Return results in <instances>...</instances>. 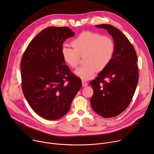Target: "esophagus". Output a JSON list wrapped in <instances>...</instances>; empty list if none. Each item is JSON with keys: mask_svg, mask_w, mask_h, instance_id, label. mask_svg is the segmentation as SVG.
I'll return each mask as SVG.
<instances>
[{"mask_svg": "<svg viewBox=\"0 0 154 154\" xmlns=\"http://www.w3.org/2000/svg\"><path fill=\"white\" fill-rule=\"evenodd\" d=\"M82 86H83V87H87V86L88 85V83H87V82H85V80H82Z\"/></svg>", "mask_w": 154, "mask_h": 154, "instance_id": "1", "label": "esophagus"}]
</instances>
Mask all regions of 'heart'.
I'll return each instance as SVG.
<instances>
[{"label": "heart", "instance_id": "1", "mask_svg": "<svg viewBox=\"0 0 154 154\" xmlns=\"http://www.w3.org/2000/svg\"><path fill=\"white\" fill-rule=\"evenodd\" d=\"M73 48L63 46L61 53L64 62L71 68L79 65L80 57L84 55L85 64L79 67L75 74L83 80L93 78L97 71L104 70L110 63L115 51L114 40L93 31H83L72 41Z\"/></svg>", "mask_w": 154, "mask_h": 154}]
</instances>
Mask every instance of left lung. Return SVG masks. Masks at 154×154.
<instances>
[{
  "label": "left lung",
  "mask_w": 154,
  "mask_h": 154,
  "mask_svg": "<svg viewBox=\"0 0 154 154\" xmlns=\"http://www.w3.org/2000/svg\"><path fill=\"white\" fill-rule=\"evenodd\" d=\"M96 26L106 29L112 36L115 51L109 65L90 83L94 91L90 103L101 117H114L132 100L139 79L137 57L130 40L116 27L106 24Z\"/></svg>",
  "instance_id": "obj_1"
}]
</instances>
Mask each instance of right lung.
Returning <instances> with one entry per match:
<instances>
[{"label":"right lung","mask_w":154,"mask_h":154,"mask_svg":"<svg viewBox=\"0 0 154 154\" xmlns=\"http://www.w3.org/2000/svg\"><path fill=\"white\" fill-rule=\"evenodd\" d=\"M75 34L67 27H48L29 44L21 61V87L35 112L47 120H58L69 110L82 87L63 59L61 48Z\"/></svg>","instance_id":"1"}]
</instances>
